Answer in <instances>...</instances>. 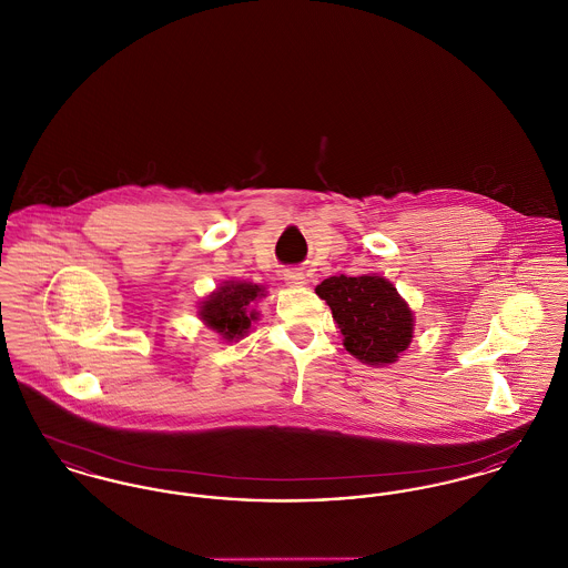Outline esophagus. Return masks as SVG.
<instances>
[{"instance_id":"34e87169","label":"esophagus","mask_w":568,"mask_h":568,"mask_svg":"<svg viewBox=\"0 0 568 568\" xmlns=\"http://www.w3.org/2000/svg\"><path fill=\"white\" fill-rule=\"evenodd\" d=\"M283 278L287 283V287H304L306 285V276L301 270H285Z\"/></svg>"}]
</instances>
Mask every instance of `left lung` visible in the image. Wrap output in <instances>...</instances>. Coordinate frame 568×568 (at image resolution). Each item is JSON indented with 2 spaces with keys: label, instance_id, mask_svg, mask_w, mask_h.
I'll use <instances>...</instances> for the list:
<instances>
[{
  "label": "left lung",
  "instance_id": "1",
  "mask_svg": "<svg viewBox=\"0 0 568 568\" xmlns=\"http://www.w3.org/2000/svg\"><path fill=\"white\" fill-rule=\"evenodd\" d=\"M315 294L331 306L343 347L368 367L395 365L409 347L414 311L386 276H331Z\"/></svg>",
  "mask_w": 568,
  "mask_h": 568
}]
</instances>
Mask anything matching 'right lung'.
I'll list each match as a JSON object with an SVG mask.
<instances>
[{"label":"right lung","mask_w":568,"mask_h":568,"mask_svg":"<svg viewBox=\"0 0 568 568\" xmlns=\"http://www.w3.org/2000/svg\"><path fill=\"white\" fill-rule=\"evenodd\" d=\"M266 296L264 285L230 278L200 302L197 315L205 328L219 334L221 341L232 343L246 336L253 322L260 320L255 304Z\"/></svg>","instance_id":"right-lung-1"}]
</instances>
